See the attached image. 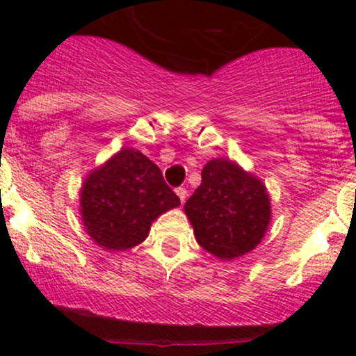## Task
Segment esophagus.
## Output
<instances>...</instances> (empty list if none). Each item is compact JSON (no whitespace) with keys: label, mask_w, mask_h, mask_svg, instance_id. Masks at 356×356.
I'll return each instance as SVG.
<instances>
[{"label":"esophagus","mask_w":356,"mask_h":356,"mask_svg":"<svg viewBox=\"0 0 356 356\" xmlns=\"http://www.w3.org/2000/svg\"><path fill=\"white\" fill-rule=\"evenodd\" d=\"M175 193H177V196H179V200H181V203H184L186 196H188V191H186L184 188H177V189H175Z\"/></svg>","instance_id":"obj_1"}]
</instances>
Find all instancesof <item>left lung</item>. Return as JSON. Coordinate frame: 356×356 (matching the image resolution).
I'll use <instances>...</instances> for the list:
<instances>
[{
	"label": "left lung",
	"mask_w": 356,
	"mask_h": 356,
	"mask_svg": "<svg viewBox=\"0 0 356 356\" xmlns=\"http://www.w3.org/2000/svg\"><path fill=\"white\" fill-rule=\"evenodd\" d=\"M184 211L198 245L220 260H232L261 241L270 222V198L260 179L234 161L215 158L201 170V186Z\"/></svg>",
	"instance_id": "obj_1"
}]
</instances>
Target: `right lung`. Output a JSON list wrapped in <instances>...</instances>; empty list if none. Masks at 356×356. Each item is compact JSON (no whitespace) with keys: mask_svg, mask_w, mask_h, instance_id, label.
<instances>
[{"mask_svg":"<svg viewBox=\"0 0 356 356\" xmlns=\"http://www.w3.org/2000/svg\"><path fill=\"white\" fill-rule=\"evenodd\" d=\"M181 204L161 170L141 152L124 148L95 168L81 189L86 232L105 250L124 251L148 238L155 218Z\"/></svg>","mask_w":356,"mask_h":356,"instance_id":"right-lung-1","label":"right lung"}]
</instances>
